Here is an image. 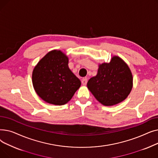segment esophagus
Segmentation results:
<instances>
[{
  "label": "esophagus",
  "instance_id": "34e87169",
  "mask_svg": "<svg viewBox=\"0 0 158 158\" xmlns=\"http://www.w3.org/2000/svg\"><path fill=\"white\" fill-rule=\"evenodd\" d=\"M87 82H88V79H87V78H83V79H82L81 80L82 85H84V86L86 85V84H87Z\"/></svg>",
  "mask_w": 158,
  "mask_h": 158
}]
</instances>
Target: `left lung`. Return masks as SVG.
<instances>
[{"instance_id":"1","label":"left lung","mask_w":158,"mask_h":158,"mask_svg":"<svg viewBox=\"0 0 158 158\" xmlns=\"http://www.w3.org/2000/svg\"><path fill=\"white\" fill-rule=\"evenodd\" d=\"M87 86L97 100L104 106L118 104L127 98L132 87V76L127 64L114 56L108 63L99 65L97 76Z\"/></svg>"}]
</instances>
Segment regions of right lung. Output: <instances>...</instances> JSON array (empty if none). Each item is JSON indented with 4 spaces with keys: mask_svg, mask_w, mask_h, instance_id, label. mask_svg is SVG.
I'll return each mask as SVG.
<instances>
[{
    "mask_svg": "<svg viewBox=\"0 0 158 158\" xmlns=\"http://www.w3.org/2000/svg\"><path fill=\"white\" fill-rule=\"evenodd\" d=\"M69 59L60 51L47 54L32 72L36 94L45 102L61 106L67 103L81 86L80 80L69 69Z\"/></svg>",
    "mask_w": 158,
    "mask_h": 158,
    "instance_id": "obj_1",
    "label": "right lung"
}]
</instances>
